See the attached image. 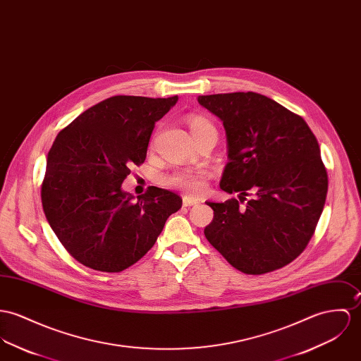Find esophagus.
Instances as JSON below:
<instances>
[{"label": "esophagus", "instance_id": "1", "mask_svg": "<svg viewBox=\"0 0 361 361\" xmlns=\"http://www.w3.org/2000/svg\"><path fill=\"white\" fill-rule=\"evenodd\" d=\"M198 204L196 198H192V197H183V207H192V205H196Z\"/></svg>", "mask_w": 361, "mask_h": 361}]
</instances>
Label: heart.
I'll list each match as a JSON object with an SVG mask.
<instances>
[{"label": "heart", "mask_w": 361, "mask_h": 361, "mask_svg": "<svg viewBox=\"0 0 361 361\" xmlns=\"http://www.w3.org/2000/svg\"><path fill=\"white\" fill-rule=\"evenodd\" d=\"M186 124L196 142L209 135L218 136L214 123L202 114H189L186 117ZM207 182L208 173L202 169L176 171L165 178L168 186L179 189L188 195H201L207 188Z\"/></svg>", "instance_id": "heart-1"}]
</instances>
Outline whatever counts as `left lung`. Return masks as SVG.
<instances>
[{"label":"left lung","instance_id":"left-lung-1","mask_svg":"<svg viewBox=\"0 0 361 361\" xmlns=\"http://www.w3.org/2000/svg\"><path fill=\"white\" fill-rule=\"evenodd\" d=\"M198 103L224 121L229 163L221 189L240 198L207 201L214 209L207 240L245 274L284 267L309 244L326 204L327 169L314 133L261 94L204 95Z\"/></svg>","mask_w":361,"mask_h":361}]
</instances>
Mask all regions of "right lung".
I'll list each match as a JSON object with an SVG mask.
<instances>
[{
	"label": "right lung",
	"mask_w": 361,
	"mask_h": 361,
	"mask_svg": "<svg viewBox=\"0 0 361 361\" xmlns=\"http://www.w3.org/2000/svg\"><path fill=\"white\" fill-rule=\"evenodd\" d=\"M178 102L117 95L81 113L58 133L47 157L41 201L66 251L106 273L146 255L168 216L182 207L173 192L149 186L133 201L121 183L145 163L150 135Z\"/></svg>",
	"instance_id": "obj_1"
}]
</instances>
